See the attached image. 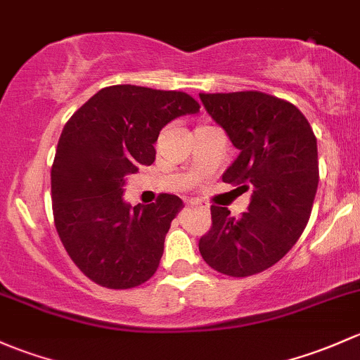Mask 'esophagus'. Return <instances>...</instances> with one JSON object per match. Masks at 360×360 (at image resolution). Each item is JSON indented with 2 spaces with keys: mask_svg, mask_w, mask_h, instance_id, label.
<instances>
[{
  "mask_svg": "<svg viewBox=\"0 0 360 360\" xmlns=\"http://www.w3.org/2000/svg\"><path fill=\"white\" fill-rule=\"evenodd\" d=\"M188 203H190L191 207H195V209H200V210H209V205H205V203L198 202V200H191V202H188Z\"/></svg>",
  "mask_w": 360,
  "mask_h": 360,
  "instance_id": "obj_1",
  "label": "esophagus"
}]
</instances>
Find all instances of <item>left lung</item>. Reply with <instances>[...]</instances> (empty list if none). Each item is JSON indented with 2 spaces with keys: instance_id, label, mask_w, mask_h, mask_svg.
<instances>
[{
  "instance_id": "1",
  "label": "left lung",
  "mask_w": 360,
  "mask_h": 360,
  "mask_svg": "<svg viewBox=\"0 0 360 360\" xmlns=\"http://www.w3.org/2000/svg\"><path fill=\"white\" fill-rule=\"evenodd\" d=\"M200 100L240 150L222 181L252 190L240 217L210 207L212 228L200 238V253L221 274H259L279 262L307 226L319 183L317 139L304 113L281 98L238 91L200 93Z\"/></svg>"
}]
</instances>
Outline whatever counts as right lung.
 Listing matches in <instances>:
<instances>
[{
  "label": "right lung",
  "instance_id": "right-lung-1",
  "mask_svg": "<svg viewBox=\"0 0 360 360\" xmlns=\"http://www.w3.org/2000/svg\"><path fill=\"white\" fill-rule=\"evenodd\" d=\"M200 105L183 91L119 84L91 96L63 127L51 165L55 228L75 266L96 285L127 290L158 269L183 200L124 202L126 179L155 162L162 127Z\"/></svg>",
  "mask_w": 360,
  "mask_h": 360
}]
</instances>
